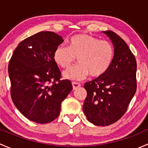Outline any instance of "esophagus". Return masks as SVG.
Returning a JSON list of instances; mask_svg holds the SVG:
<instances>
[{"label":"esophagus","instance_id":"obj_1","mask_svg":"<svg viewBox=\"0 0 148 148\" xmlns=\"http://www.w3.org/2000/svg\"><path fill=\"white\" fill-rule=\"evenodd\" d=\"M80 86H81V84H80L79 83L75 82H72V86H73V89H77V88L79 87Z\"/></svg>","mask_w":148,"mask_h":148}]
</instances>
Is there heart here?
I'll list each match as a JSON object with an SVG mask.
<instances>
[{"label":"heart","instance_id":"b5f03b06","mask_svg":"<svg viewBox=\"0 0 148 148\" xmlns=\"http://www.w3.org/2000/svg\"><path fill=\"white\" fill-rule=\"evenodd\" d=\"M114 56L111 43L82 34L71 37L68 47L58 46L53 58L55 63L63 69L71 66L77 58L79 64L65 71L63 76L71 81H81L89 74L95 78L104 75L111 66Z\"/></svg>","mask_w":148,"mask_h":148}]
</instances>
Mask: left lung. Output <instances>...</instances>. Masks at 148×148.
<instances>
[{"label":"left lung","mask_w":148,"mask_h":148,"mask_svg":"<svg viewBox=\"0 0 148 148\" xmlns=\"http://www.w3.org/2000/svg\"><path fill=\"white\" fill-rule=\"evenodd\" d=\"M104 33L114 45L112 64L104 75L84 85L87 92L84 113L89 122L97 126H107L120 120L137 89L135 56L117 34L111 31Z\"/></svg>","instance_id":"obj_1"}]
</instances>
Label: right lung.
<instances>
[{
	"mask_svg": "<svg viewBox=\"0 0 148 148\" xmlns=\"http://www.w3.org/2000/svg\"><path fill=\"white\" fill-rule=\"evenodd\" d=\"M64 41L54 32L41 31L22 41L8 64L10 96L23 116L40 124L52 122L61 104L72 90L53 60V51Z\"/></svg>",
	"mask_w": 148,
	"mask_h": 148,
	"instance_id": "right-lung-1",
	"label": "right lung"
}]
</instances>
